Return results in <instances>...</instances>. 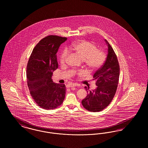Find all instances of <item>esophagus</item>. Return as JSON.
Returning a JSON list of instances; mask_svg holds the SVG:
<instances>
[{
	"label": "esophagus",
	"mask_w": 148,
	"mask_h": 148,
	"mask_svg": "<svg viewBox=\"0 0 148 148\" xmlns=\"http://www.w3.org/2000/svg\"><path fill=\"white\" fill-rule=\"evenodd\" d=\"M77 84H69L66 85V88H71V87H74L76 86Z\"/></svg>",
	"instance_id": "obj_1"
}]
</instances>
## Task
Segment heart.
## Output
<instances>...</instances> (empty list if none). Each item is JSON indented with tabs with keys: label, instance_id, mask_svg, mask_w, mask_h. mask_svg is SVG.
Returning <instances> with one entry per match:
<instances>
[{
	"label": "heart",
	"instance_id": "obj_1",
	"mask_svg": "<svg viewBox=\"0 0 148 148\" xmlns=\"http://www.w3.org/2000/svg\"><path fill=\"white\" fill-rule=\"evenodd\" d=\"M83 60L86 65L91 69H97L102 66L106 59V53L100 50L97 49V47L91 42L81 41L74 44L71 47ZM69 54L67 48H64L60 56L61 63L66 62Z\"/></svg>",
	"mask_w": 148,
	"mask_h": 148
}]
</instances>
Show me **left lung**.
I'll use <instances>...</instances> for the list:
<instances>
[{"mask_svg": "<svg viewBox=\"0 0 148 148\" xmlns=\"http://www.w3.org/2000/svg\"><path fill=\"white\" fill-rule=\"evenodd\" d=\"M104 40L108 46L106 62L93 75L97 88L90 90L89 88L85 86L88 95L82 101L84 108L93 112L101 111L109 106L116 91L119 79L117 56L110 44Z\"/></svg>", "mask_w": 148, "mask_h": 148, "instance_id": "1", "label": "left lung"}]
</instances>
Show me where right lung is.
Masks as SVG:
<instances>
[{
    "mask_svg": "<svg viewBox=\"0 0 148 148\" xmlns=\"http://www.w3.org/2000/svg\"><path fill=\"white\" fill-rule=\"evenodd\" d=\"M66 38L49 35L42 39L33 50L27 67V84L35 103L44 109H54L65 98V86L53 82V73L58 68L56 53Z\"/></svg>",
    "mask_w": 148,
    "mask_h": 148,
    "instance_id": "obj_1",
    "label": "right lung"
}]
</instances>
